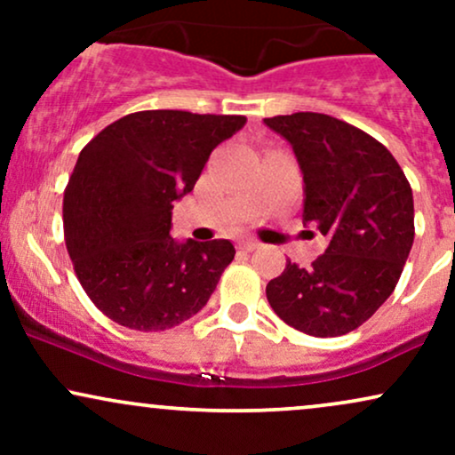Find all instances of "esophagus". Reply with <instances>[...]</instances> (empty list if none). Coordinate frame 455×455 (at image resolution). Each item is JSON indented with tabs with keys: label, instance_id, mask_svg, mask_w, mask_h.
Returning <instances> with one entry per match:
<instances>
[{
	"label": "esophagus",
	"instance_id": "esophagus-1",
	"mask_svg": "<svg viewBox=\"0 0 455 455\" xmlns=\"http://www.w3.org/2000/svg\"><path fill=\"white\" fill-rule=\"evenodd\" d=\"M259 242H254V239H243V242H239V250H243V252H252V250L259 248Z\"/></svg>",
	"mask_w": 455,
	"mask_h": 455
}]
</instances>
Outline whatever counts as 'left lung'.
Listing matches in <instances>:
<instances>
[{"label": "left lung", "mask_w": 455, "mask_h": 455, "mask_svg": "<svg viewBox=\"0 0 455 455\" xmlns=\"http://www.w3.org/2000/svg\"><path fill=\"white\" fill-rule=\"evenodd\" d=\"M304 173V222L329 239L310 269L286 263L267 301L286 325L336 338L363 325L394 293L415 239L412 190L383 143L323 113L267 117Z\"/></svg>", "instance_id": "8db88e82"}]
</instances>
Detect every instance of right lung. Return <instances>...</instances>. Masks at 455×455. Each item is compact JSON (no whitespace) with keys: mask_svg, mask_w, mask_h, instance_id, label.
<instances>
[{"mask_svg":"<svg viewBox=\"0 0 455 455\" xmlns=\"http://www.w3.org/2000/svg\"><path fill=\"white\" fill-rule=\"evenodd\" d=\"M243 115L139 111L98 132L64 192V237L93 306L137 331H164L207 304L235 257L228 239L180 243L171 210Z\"/></svg>","mask_w":455,"mask_h":455,"instance_id":"add662e5","label":"right lung"}]
</instances>
